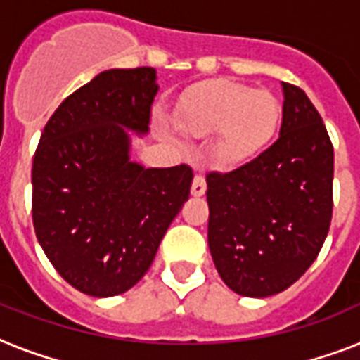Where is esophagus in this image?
<instances>
[{
    "instance_id": "1",
    "label": "esophagus",
    "mask_w": 360,
    "mask_h": 360,
    "mask_svg": "<svg viewBox=\"0 0 360 360\" xmlns=\"http://www.w3.org/2000/svg\"><path fill=\"white\" fill-rule=\"evenodd\" d=\"M205 191H207V185H205L203 175H196V177H194V181H192V188H191L192 196H196V198L203 196V194H205Z\"/></svg>"
}]
</instances>
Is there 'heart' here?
<instances>
[{
	"mask_svg": "<svg viewBox=\"0 0 360 360\" xmlns=\"http://www.w3.org/2000/svg\"><path fill=\"white\" fill-rule=\"evenodd\" d=\"M282 121V104L267 89L233 80H209L183 93L174 124L183 136L205 138L217 129L214 151L226 164H243L269 147Z\"/></svg>",
	"mask_w": 360,
	"mask_h": 360,
	"instance_id": "1",
	"label": "heart"
}]
</instances>
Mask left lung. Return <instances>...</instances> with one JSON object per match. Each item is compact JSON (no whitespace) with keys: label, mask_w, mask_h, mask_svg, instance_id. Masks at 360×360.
Listing matches in <instances>:
<instances>
[{"label":"left lung","mask_w":360,"mask_h":360,"mask_svg":"<svg viewBox=\"0 0 360 360\" xmlns=\"http://www.w3.org/2000/svg\"><path fill=\"white\" fill-rule=\"evenodd\" d=\"M278 140L228 174L207 175L209 250L226 285L243 297L288 290L329 233L335 153L301 87L282 84Z\"/></svg>","instance_id":"left-lung-1"}]
</instances>
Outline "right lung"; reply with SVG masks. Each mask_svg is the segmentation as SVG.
<instances>
[{
  "instance_id": "add662e5",
  "label": "right lung",
  "mask_w": 360,
  "mask_h": 360,
  "mask_svg": "<svg viewBox=\"0 0 360 360\" xmlns=\"http://www.w3.org/2000/svg\"><path fill=\"white\" fill-rule=\"evenodd\" d=\"M157 70L110 69L59 104L33 157V226L42 250L82 293H124L151 267L188 200L192 169L130 160L149 132Z\"/></svg>"
}]
</instances>
